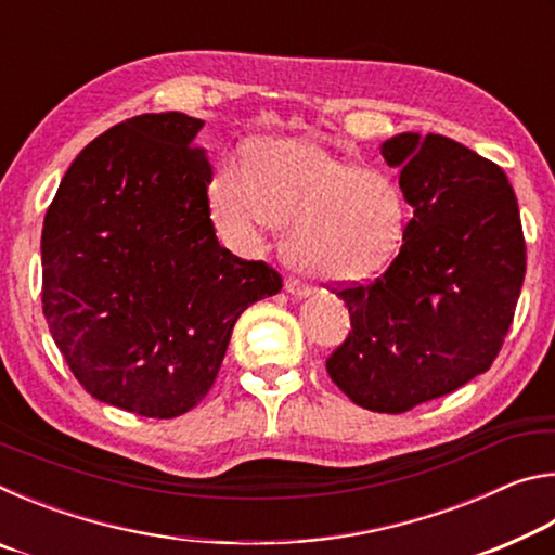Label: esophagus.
Instances as JSON below:
<instances>
[{
	"label": "esophagus",
	"instance_id": "obj_1",
	"mask_svg": "<svg viewBox=\"0 0 555 555\" xmlns=\"http://www.w3.org/2000/svg\"><path fill=\"white\" fill-rule=\"evenodd\" d=\"M286 291H288L291 296H296V298H308V296L313 294L311 286L304 284V281H300V279H288L286 281Z\"/></svg>",
	"mask_w": 555,
	"mask_h": 555
}]
</instances>
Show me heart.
I'll return each instance as SVG.
<instances>
[{
    "label": "heart",
    "mask_w": 555,
    "mask_h": 555,
    "mask_svg": "<svg viewBox=\"0 0 555 555\" xmlns=\"http://www.w3.org/2000/svg\"><path fill=\"white\" fill-rule=\"evenodd\" d=\"M215 222L242 249L291 224V264L327 284L364 281L399 255L409 205L387 173L308 139H276L255 152V166H222L210 185Z\"/></svg>",
    "instance_id": "b5f03b06"
}]
</instances>
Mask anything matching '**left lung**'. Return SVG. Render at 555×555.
<instances>
[{
  "label": "left lung",
  "instance_id": "left-lung-1",
  "mask_svg": "<svg viewBox=\"0 0 555 555\" xmlns=\"http://www.w3.org/2000/svg\"><path fill=\"white\" fill-rule=\"evenodd\" d=\"M413 218L379 279L335 291L352 331L327 357L357 406L401 413L490 370L524 284L514 188L496 164L440 134L382 144Z\"/></svg>",
  "mask_w": 555,
  "mask_h": 555
}]
</instances>
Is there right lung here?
<instances>
[{
  "instance_id": "right-lung-1",
  "label": "right lung",
  "mask_w": 555,
  "mask_h": 555,
  "mask_svg": "<svg viewBox=\"0 0 555 555\" xmlns=\"http://www.w3.org/2000/svg\"><path fill=\"white\" fill-rule=\"evenodd\" d=\"M205 121L139 115L75 156L43 220V315L92 397L149 418L198 406L281 276L215 237Z\"/></svg>"
}]
</instances>
